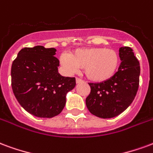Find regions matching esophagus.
I'll list each match as a JSON object with an SVG mask.
<instances>
[{"mask_svg":"<svg viewBox=\"0 0 153 153\" xmlns=\"http://www.w3.org/2000/svg\"><path fill=\"white\" fill-rule=\"evenodd\" d=\"M82 80L81 79H80V78H76V84H78V83H81V82H82Z\"/></svg>","mask_w":153,"mask_h":153,"instance_id":"1","label":"esophagus"}]
</instances>
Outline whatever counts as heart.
I'll list each match as a JSON object with an SVG mask.
<instances>
[{"label":"heart","mask_w":153,"mask_h":153,"mask_svg":"<svg viewBox=\"0 0 153 153\" xmlns=\"http://www.w3.org/2000/svg\"><path fill=\"white\" fill-rule=\"evenodd\" d=\"M60 63L69 72L84 69L85 76L94 82L111 79L117 72L121 57L117 51L103 47L79 48L60 56Z\"/></svg>","instance_id":"heart-1"}]
</instances>
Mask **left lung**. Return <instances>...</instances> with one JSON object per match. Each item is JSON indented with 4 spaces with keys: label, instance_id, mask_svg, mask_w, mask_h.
Wrapping results in <instances>:
<instances>
[{
    "label": "left lung",
    "instance_id": "1",
    "mask_svg": "<svg viewBox=\"0 0 153 153\" xmlns=\"http://www.w3.org/2000/svg\"><path fill=\"white\" fill-rule=\"evenodd\" d=\"M121 63L113 76L101 83H89L90 93L85 100L88 110L98 117L112 118L132 103L139 84L140 66L133 50H119Z\"/></svg>",
    "mask_w": 153,
    "mask_h": 153
}]
</instances>
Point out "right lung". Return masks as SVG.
<instances>
[{"instance_id":"obj_1","label":"right lung","mask_w":153,"mask_h":153,"mask_svg":"<svg viewBox=\"0 0 153 153\" xmlns=\"http://www.w3.org/2000/svg\"><path fill=\"white\" fill-rule=\"evenodd\" d=\"M54 48H23L11 67V85L20 105L37 117L51 118L63 111L74 77L61 76Z\"/></svg>"}]
</instances>
